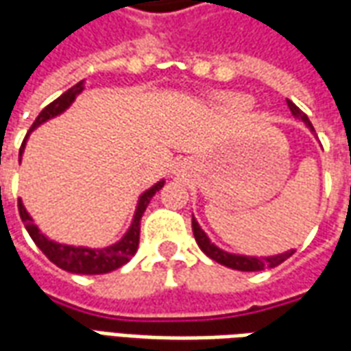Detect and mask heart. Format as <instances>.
I'll return each instance as SVG.
<instances>
[{"label":"heart","mask_w":351,"mask_h":351,"mask_svg":"<svg viewBox=\"0 0 351 351\" xmlns=\"http://www.w3.org/2000/svg\"><path fill=\"white\" fill-rule=\"evenodd\" d=\"M221 99L226 101L229 107L233 108H244L248 105V99H246L244 95H237V93H228V95H223Z\"/></svg>","instance_id":"obj_1"}]
</instances>
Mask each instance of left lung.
<instances>
[{
    "instance_id": "8db88e82",
    "label": "left lung",
    "mask_w": 351,
    "mask_h": 351,
    "mask_svg": "<svg viewBox=\"0 0 351 351\" xmlns=\"http://www.w3.org/2000/svg\"><path fill=\"white\" fill-rule=\"evenodd\" d=\"M287 107L291 110V114L295 118H299L302 122L308 125L310 130L314 131L312 123H310L308 116L302 112L301 108L295 105L293 101L287 99ZM191 228H193V235H195V241H197L199 248L205 252L206 256L214 261H218L220 265H226L229 269H235V271H246V272H256L263 271V269H272V267H278L280 263H284L287 258H291L295 254V250L286 252V254H280V256H271V258H248V256H235V254H228V252L220 250L218 246H214L208 237L205 235V231L199 228V223L195 221V218L191 220Z\"/></svg>"
}]
</instances>
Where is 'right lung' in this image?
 Listing matches in <instances>:
<instances>
[{
    "label": "right lung",
    "instance_id": "right-lung-1",
    "mask_svg": "<svg viewBox=\"0 0 351 351\" xmlns=\"http://www.w3.org/2000/svg\"><path fill=\"white\" fill-rule=\"evenodd\" d=\"M82 92V82L75 84L73 88H69L67 92L62 93L58 99H54L50 105L43 108L39 116L35 118L34 125L29 128V131H34L37 125H41L43 122H47L54 116L62 114L65 108L71 105L75 97ZM29 135V133H27ZM26 135V138H27ZM26 138L20 146V158H22V152H24V145H26ZM163 180L158 182L156 186H152L150 190H146L141 199H138L137 213H135V218H133V223H131L130 231L123 235V239L120 243L112 244L108 248H103V250H92V248H75V246H65V244H58L49 241L47 237L39 233L37 226H34V220L29 218V214L26 213L24 205L19 201V213L20 218L26 226L27 233L34 239V243L39 246V250L47 256V258L52 261L54 265H58L60 269H64L67 272H75V274H105V272H110L122 267L130 261L135 252L138 248V235H141V218L145 214L146 206L150 203V199L158 193V191L163 188Z\"/></svg>",
    "mask_w": 351,
    "mask_h": 351
}]
</instances>
